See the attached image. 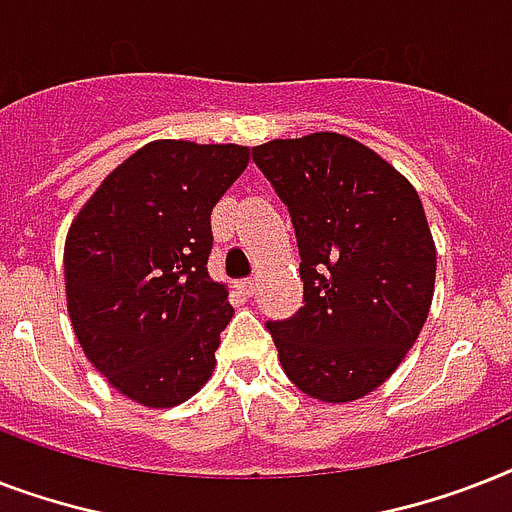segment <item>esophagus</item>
<instances>
[{
    "mask_svg": "<svg viewBox=\"0 0 512 512\" xmlns=\"http://www.w3.org/2000/svg\"><path fill=\"white\" fill-rule=\"evenodd\" d=\"M255 287H257V281L255 279H241L239 281V289L244 292V295H255Z\"/></svg>",
    "mask_w": 512,
    "mask_h": 512,
    "instance_id": "34e87169",
    "label": "esophagus"
}]
</instances>
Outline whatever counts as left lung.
<instances>
[{
  "instance_id": "8db88e82",
  "label": "left lung",
  "mask_w": 512,
  "mask_h": 512,
  "mask_svg": "<svg viewBox=\"0 0 512 512\" xmlns=\"http://www.w3.org/2000/svg\"><path fill=\"white\" fill-rule=\"evenodd\" d=\"M252 159L287 204L303 308L268 321L297 388L327 404L380 388L428 319L436 244L412 183L337 132L271 140Z\"/></svg>"
}]
</instances>
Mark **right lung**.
Returning <instances> with one entry per match:
<instances>
[{"label": "right lung", "instance_id": "right-lung-1", "mask_svg": "<svg viewBox=\"0 0 512 512\" xmlns=\"http://www.w3.org/2000/svg\"><path fill=\"white\" fill-rule=\"evenodd\" d=\"M249 148L154 140L100 183L68 228V316L84 356L132 401L183 404L215 369L233 305L212 281V207Z\"/></svg>", "mask_w": 512, "mask_h": 512}]
</instances>
